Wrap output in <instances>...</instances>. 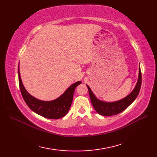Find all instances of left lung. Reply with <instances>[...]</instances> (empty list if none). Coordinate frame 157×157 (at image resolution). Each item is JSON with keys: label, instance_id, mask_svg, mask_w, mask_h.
Segmentation results:
<instances>
[{"label": "left lung", "instance_id": "1", "mask_svg": "<svg viewBox=\"0 0 157 157\" xmlns=\"http://www.w3.org/2000/svg\"><path fill=\"white\" fill-rule=\"evenodd\" d=\"M141 84V73L140 67H139V75L138 79L136 83V85L132 92L128 94L127 96L122 98L120 100L113 102L104 101L100 99H98L94 94L92 92V90L86 84L88 89L89 95L92 105L99 115L103 116H112L115 115L117 114L124 111L125 109L132 104L137 96H138Z\"/></svg>", "mask_w": 157, "mask_h": 157}]
</instances>
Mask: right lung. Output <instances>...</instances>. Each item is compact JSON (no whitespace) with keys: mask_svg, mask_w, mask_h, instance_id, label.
<instances>
[{"mask_svg":"<svg viewBox=\"0 0 157 157\" xmlns=\"http://www.w3.org/2000/svg\"><path fill=\"white\" fill-rule=\"evenodd\" d=\"M18 78L21 95L28 107L38 115L50 119H58L68 113L75 88L81 83V81H77L71 85L62 95L54 100L42 101L31 96L25 88L21 78L20 65H18Z\"/></svg>","mask_w":157,"mask_h":157,"instance_id":"obj_1","label":"right lung"}]
</instances>
